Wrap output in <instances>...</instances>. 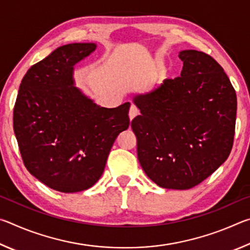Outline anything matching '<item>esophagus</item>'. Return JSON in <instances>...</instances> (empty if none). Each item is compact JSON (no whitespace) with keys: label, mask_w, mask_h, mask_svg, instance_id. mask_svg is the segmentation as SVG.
<instances>
[{"label":"esophagus","mask_w":250,"mask_h":250,"mask_svg":"<svg viewBox=\"0 0 250 250\" xmlns=\"http://www.w3.org/2000/svg\"><path fill=\"white\" fill-rule=\"evenodd\" d=\"M139 115V110H138V108L135 107V105H131L130 107V110H129V118H130V120H132L133 118L135 117V116H138Z\"/></svg>","instance_id":"esophagus-1"}]
</instances>
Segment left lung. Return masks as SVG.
<instances>
[{"label":"left lung","instance_id":"obj_1","mask_svg":"<svg viewBox=\"0 0 250 250\" xmlns=\"http://www.w3.org/2000/svg\"><path fill=\"white\" fill-rule=\"evenodd\" d=\"M181 77L166 79L133 97L140 110L131 121L138 160L160 188H192L229 155L237 98L222 66L198 50H182Z\"/></svg>","mask_w":250,"mask_h":250}]
</instances>
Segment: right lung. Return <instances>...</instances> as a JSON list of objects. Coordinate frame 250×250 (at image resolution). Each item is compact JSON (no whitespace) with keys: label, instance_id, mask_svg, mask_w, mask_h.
Here are the masks:
<instances>
[{"label":"right lung","instance_id":"obj_1","mask_svg":"<svg viewBox=\"0 0 250 250\" xmlns=\"http://www.w3.org/2000/svg\"><path fill=\"white\" fill-rule=\"evenodd\" d=\"M95 43L61 46L33 65L21 83L13 128L27 171L55 191L91 188L103 175L109 152L130 125V103L97 104L75 86V65Z\"/></svg>","mask_w":250,"mask_h":250}]
</instances>
